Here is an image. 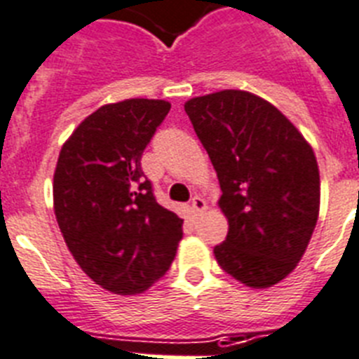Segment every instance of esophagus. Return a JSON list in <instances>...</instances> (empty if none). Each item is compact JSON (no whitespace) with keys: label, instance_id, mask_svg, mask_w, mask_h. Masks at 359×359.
<instances>
[{"label":"esophagus","instance_id":"34e87169","mask_svg":"<svg viewBox=\"0 0 359 359\" xmlns=\"http://www.w3.org/2000/svg\"><path fill=\"white\" fill-rule=\"evenodd\" d=\"M191 209H192V212H194V215H201V212L207 209L205 200H203V198H200V196H194L191 200Z\"/></svg>","mask_w":359,"mask_h":359}]
</instances>
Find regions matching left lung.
Wrapping results in <instances>:
<instances>
[{"label":"left lung","mask_w":359,"mask_h":359,"mask_svg":"<svg viewBox=\"0 0 359 359\" xmlns=\"http://www.w3.org/2000/svg\"><path fill=\"white\" fill-rule=\"evenodd\" d=\"M185 111L218 174V207L229 224L215 248L218 264L248 288L280 283L318 224L321 180L312 147L283 111L250 91L194 97Z\"/></svg>","instance_id":"8db88e82"}]
</instances>
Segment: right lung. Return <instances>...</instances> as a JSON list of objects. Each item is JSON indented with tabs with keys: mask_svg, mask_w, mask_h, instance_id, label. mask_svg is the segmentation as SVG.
<instances>
[{
	"mask_svg": "<svg viewBox=\"0 0 359 359\" xmlns=\"http://www.w3.org/2000/svg\"><path fill=\"white\" fill-rule=\"evenodd\" d=\"M170 109L159 99L100 106L62 144L53 207L76 264L117 295L143 293L176 257L183 220L156 201L141 156Z\"/></svg>",
	"mask_w": 359,
	"mask_h": 359,
	"instance_id": "right-lung-1",
	"label": "right lung"
}]
</instances>
